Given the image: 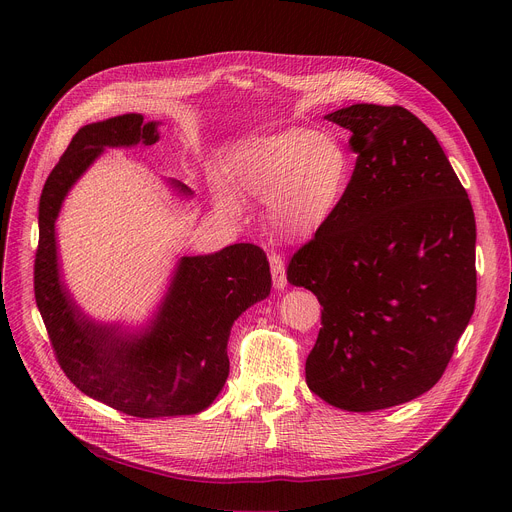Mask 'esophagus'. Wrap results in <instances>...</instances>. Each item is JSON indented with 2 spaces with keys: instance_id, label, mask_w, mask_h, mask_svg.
<instances>
[{
  "instance_id": "34e87169",
  "label": "esophagus",
  "mask_w": 512,
  "mask_h": 512,
  "mask_svg": "<svg viewBox=\"0 0 512 512\" xmlns=\"http://www.w3.org/2000/svg\"><path fill=\"white\" fill-rule=\"evenodd\" d=\"M269 265H271V275H273V285L277 289H283L287 287V277H285V263L279 255L271 253L269 255Z\"/></svg>"
}]
</instances>
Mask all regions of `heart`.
Wrapping results in <instances>:
<instances>
[{
  "label": "heart",
  "mask_w": 512,
  "mask_h": 512,
  "mask_svg": "<svg viewBox=\"0 0 512 512\" xmlns=\"http://www.w3.org/2000/svg\"><path fill=\"white\" fill-rule=\"evenodd\" d=\"M227 172L241 196L265 204L279 239L304 241L340 208L352 180V156L336 135L294 127L241 141ZM218 206L239 212V202L225 192Z\"/></svg>",
  "instance_id": "b5f03b06"
}]
</instances>
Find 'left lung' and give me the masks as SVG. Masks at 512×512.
<instances>
[{
  "instance_id": "8db88e82",
  "label": "left lung",
  "mask_w": 512,
  "mask_h": 512,
  "mask_svg": "<svg viewBox=\"0 0 512 512\" xmlns=\"http://www.w3.org/2000/svg\"><path fill=\"white\" fill-rule=\"evenodd\" d=\"M352 133L346 196L287 265L318 298L306 383L346 411L407 403L442 379L476 304V221L435 135L399 105L326 115Z\"/></svg>"
}]
</instances>
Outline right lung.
<instances>
[{
  "label": "right lung",
  "mask_w": 512,
  "mask_h": 512,
  "mask_svg": "<svg viewBox=\"0 0 512 512\" xmlns=\"http://www.w3.org/2000/svg\"><path fill=\"white\" fill-rule=\"evenodd\" d=\"M158 121L125 113L81 127L50 172L38 206L34 294L58 364L85 395L133 417L194 415L212 405L229 377L235 320L271 291L263 249L237 243L178 259L154 318L131 332L89 318L68 291L58 261L56 218L70 188L107 148L154 145ZM176 194L194 192L168 180Z\"/></svg>",
  "instance_id": "right-lung-1"
}]
</instances>
